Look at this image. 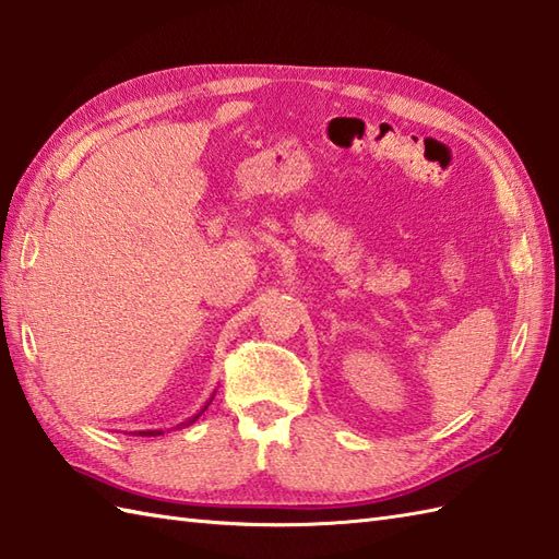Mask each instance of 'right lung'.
Returning <instances> with one entry per match:
<instances>
[{
    "label": "right lung",
    "mask_w": 559,
    "mask_h": 559,
    "mask_svg": "<svg viewBox=\"0 0 559 559\" xmlns=\"http://www.w3.org/2000/svg\"><path fill=\"white\" fill-rule=\"evenodd\" d=\"M211 401H213V396H211V399L206 401V406H204V408H201V413H204V411L209 408V403H211ZM201 413L192 415V418H189V420H187V423H182V425H192V423H194V420L199 418V415H201ZM182 425H177V427H182ZM132 435H139V437H158V435H163V430H141V432H132Z\"/></svg>",
    "instance_id": "obj_1"
}]
</instances>
